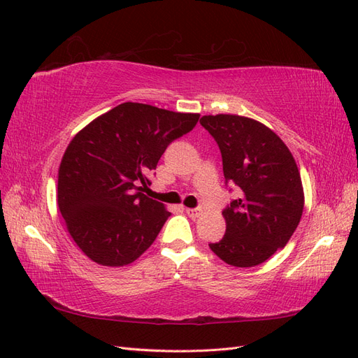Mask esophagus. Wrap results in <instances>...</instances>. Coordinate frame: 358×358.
I'll return each instance as SVG.
<instances>
[{
    "mask_svg": "<svg viewBox=\"0 0 358 358\" xmlns=\"http://www.w3.org/2000/svg\"><path fill=\"white\" fill-rule=\"evenodd\" d=\"M186 213H187L189 217H192V219H198L201 215H203V212H201L199 208H186Z\"/></svg>",
    "mask_w": 358,
    "mask_h": 358,
    "instance_id": "34e87169",
    "label": "esophagus"
}]
</instances>
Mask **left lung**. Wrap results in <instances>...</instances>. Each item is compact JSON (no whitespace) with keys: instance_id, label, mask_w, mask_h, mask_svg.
I'll return each mask as SVG.
<instances>
[{"instance_id":"obj_1","label":"left lung","mask_w":358,"mask_h":358,"mask_svg":"<svg viewBox=\"0 0 358 358\" xmlns=\"http://www.w3.org/2000/svg\"><path fill=\"white\" fill-rule=\"evenodd\" d=\"M201 125L222 154L224 177L239 187L222 216L225 236L210 243L230 266L252 268L290 241L304 210V187L296 162L269 127L231 113L206 115Z\"/></svg>"}]
</instances>
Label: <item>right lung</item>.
Instances as JSON below:
<instances>
[{
    "instance_id": "1",
    "label": "right lung",
    "mask_w": 358,
    "mask_h": 358,
    "mask_svg": "<svg viewBox=\"0 0 358 358\" xmlns=\"http://www.w3.org/2000/svg\"><path fill=\"white\" fill-rule=\"evenodd\" d=\"M199 113H180L122 103L95 117L72 137L59 166L57 204L66 230L85 255L101 266L137 260L171 215L142 194L177 137Z\"/></svg>"
}]
</instances>
